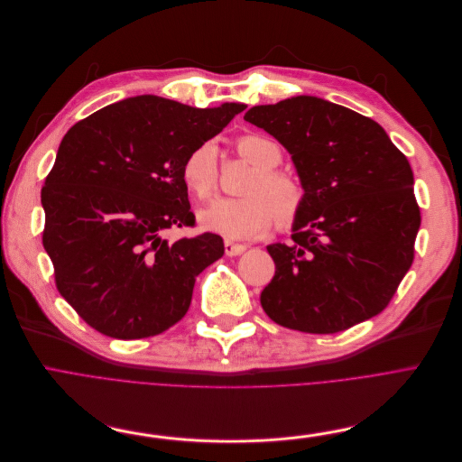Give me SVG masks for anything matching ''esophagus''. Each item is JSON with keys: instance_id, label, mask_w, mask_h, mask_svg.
Listing matches in <instances>:
<instances>
[{"instance_id": "1", "label": "esophagus", "mask_w": 462, "mask_h": 462, "mask_svg": "<svg viewBox=\"0 0 462 462\" xmlns=\"http://www.w3.org/2000/svg\"><path fill=\"white\" fill-rule=\"evenodd\" d=\"M224 246H226V255H227V257L240 255V254H243V252L246 250L245 245H235V243H229V240H226Z\"/></svg>"}]
</instances>
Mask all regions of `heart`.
<instances>
[{
    "label": "heart",
    "mask_w": 462,
    "mask_h": 462,
    "mask_svg": "<svg viewBox=\"0 0 462 462\" xmlns=\"http://www.w3.org/2000/svg\"><path fill=\"white\" fill-rule=\"evenodd\" d=\"M240 156L257 167V172L238 199H216L199 212L205 231L217 233L229 240L263 235L278 222L288 227L302 207L300 184L274 167L282 162V148L269 137L246 135L236 144ZM182 182L197 197L208 199L217 188V148L212 141L197 144L182 163Z\"/></svg>",
    "instance_id": "heart-1"
}]
</instances>
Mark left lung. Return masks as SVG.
<instances>
[{"instance_id": "left-lung-1", "label": "left lung", "mask_w": 462, "mask_h": 462, "mask_svg": "<svg viewBox=\"0 0 462 462\" xmlns=\"http://www.w3.org/2000/svg\"><path fill=\"white\" fill-rule=\"evenodd\" d=\"M245 120L290 152L302 207L290 245H269L261 306L282 327L331 335L380 314L411 267L421 226L413 172L385 129L316 96L255 105Z\"/></svg>"}]
</instances>
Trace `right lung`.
Returning a JSON list of instances; mask_svg holds the SVG:
<instances>
[{
	"instance_id": "1",
	"label": "right lung",
	"mask_w": 462,
	"mask_h": 462,
	"mask_svg": "<svg viewBox=\"0 0 462 462\" xmlns=\"http://www.w3.org/2000/svg\"><path fill=\"white\" fill-rule=\"evenodd\" d=\"M245 108L146 94L103 106L65 134L41 189L42 246L58 291L96 331L148 338L184 318L195 278L224 255V240L163 236L195 219L182 163Z\"/></svg>"
}]
</instances>
